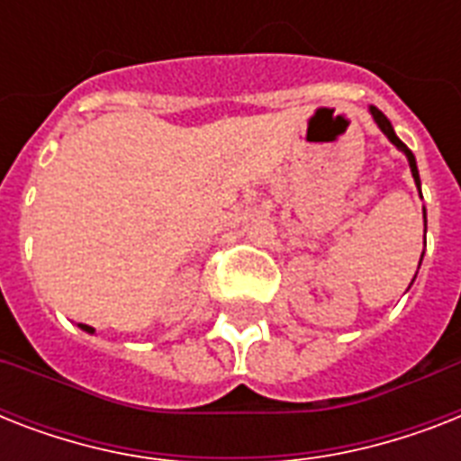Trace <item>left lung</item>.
Listing matches in <instances>:
<instances>
[{
	"label": "left lung",
	"mask_w": 461,
	"mask_h": 461,
	"mask_svg": "<svg viewBox=\"0 0 461 461\" xmlns=\"http://www.w3.org/2000/svg\"><path fill=\"white\" fill-rule=\"evenodd\" d=\"M371 114H373V119H375V124L380 126V131L385 133L387 139L393 140L394 146L400 148L402 153L407 155V159H409V167H411V176H414L416 186H419V194H421V179H419V169H416V159H414V153H411V150H409V148L404 146V143H402L400 139H397V133H394L393 124H390V122H387V117H385V114H383V112H380V110H375V107H371ZM423 222H426V208H423ZM419 266H421V263H419Z\"/></svg>",
	"instance_id": "8db88e82"
}]
</instances>
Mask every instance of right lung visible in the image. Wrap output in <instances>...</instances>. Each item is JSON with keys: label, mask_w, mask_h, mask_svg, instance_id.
<instances>
[{"label": "right lung", "mask_w": 461, "mask_h": 461, "mask_svg": "<svg viewBox=\"0 0 461 461\" xmlns=\"http://www.w3.org/2000/svg\"><path fill=\"white\" fill-rule=\"evenodd\" d=\"M83 330H88V332H93V328H90V325H81Z\"/></svg>", "instance_id": "obj_1"}]
</instances>
